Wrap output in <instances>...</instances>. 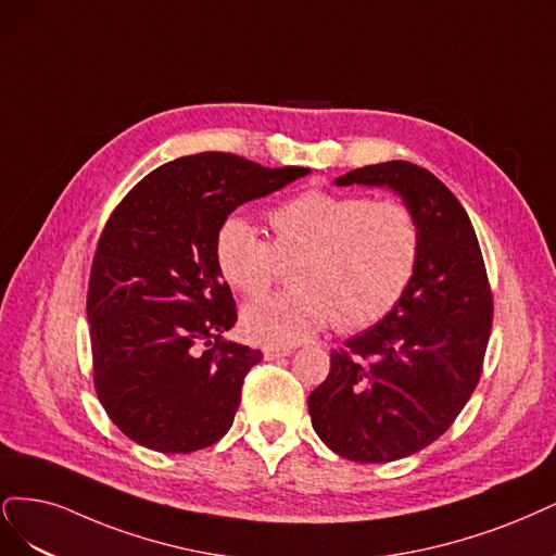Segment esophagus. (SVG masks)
Here are the masks:
<instances>
[{"label":"esophagus","mask_w":556,"mask_h":556,"mask_svg":"<svg viewBox=\"0 0 556 556\" xmlns=\"http://www.w3.org/2000/svg\"><path fill=\"white\" fill-rule=\"evenodd\" d=\"M293 349L291 346H283V344H265L263 346V355L267 357V361H277V357H283V355H291Z\"/></svg>","instance_id":"1"}]
</instances>
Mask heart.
Returning a JSON list of instances; mask_svg holds the SVG:
<instances>
[{
	"label": "heart",
	"instance_id": "1",
	"mask_svg": "<svg viewBox=\"0 0 556 556\" xmlns=\"http://www.w3.org/2000/svg\"><path fill=\"white\" fill-rule=\"evenodd\" d=\"M273 240L228 217L214 240L222 277L242 295H263L293 265V289L247 304L249 337L298 344L339 324L365 330L395 312L416 277L420 224L402 201L312 189L267 214Z\"/></svg>",
	"mask_w": 556,
	"mask_h": 556
}]
</instances>
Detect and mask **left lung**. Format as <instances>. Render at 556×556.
I'll return each instance as SVG.
<instances>
[{"instance_id": "8db88e82", "label": "left lung", "mask_w": 556, "mask_h": 556, "mask_svg": "<svg viewBox=\"0 0 556 556\" xmlns=\"http://www.w3.org/2000/svg\"><path fill=\"white\" fill-rule=\"evenodd\" d=\"M334 185L390 187L420 224V261L381 324L330 353L309 395L330 451L376 464L414 455L455 422L476 390L492 332V289L476 230L439 177L408 161L355 168Z\"/></svg>"}]
</instances>
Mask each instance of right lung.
Instances as JSON below:
<instances>
[{
    "instance_id": "right-lung-1",
    "label": "right lung",
    "mask_w": 556,
    "mask_h": 556,
    "mask_svg": "<svg viewBox=\"0 0 556 556\" xmlns=\"http://www.w3.org/2000/svg\"><path fill=\"white\" fill-rule=\"evenodd\" d=\"M307 173L226 152L180 156L142 177L105 222L87 289L94 388L138 445L193 453L230 429L263 353L224 339L238 312L214 240L232 210Z\"/></svg>"
}]
</instances>
